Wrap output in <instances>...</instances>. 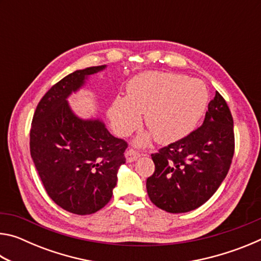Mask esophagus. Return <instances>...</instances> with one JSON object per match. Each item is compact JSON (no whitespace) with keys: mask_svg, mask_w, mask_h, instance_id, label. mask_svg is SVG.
<instances>
[{"mask_svg":"<svg viewBox=\"0 0 261 261\" xmlns=\"http://www.w3.org/2000/svg\"><path fill=\"white\" fill-rule=\"evenodd\" d=\"M139 156H140V153L138 151H136L135 148H129L125 152V158H126V161L127 162H134Z\"/></svg>","mask_w":261,"mask_h":261,"instance_id":"esophagus-1","label":"esophagus"}]
</instances>
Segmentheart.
<instances>
[{
    "instance_id": "1",
    "label": "heart",
    "mask_w": 261,
    "mask_h": 261,
    "mask_svg": "<svg viewBox=\"0 0 261 261\" xmlns=\"http://www.w3.org/2000/svg\"><path fill=\"white\" fill-rule=\"evenodd\" d=\"M210 92L199 79L169 72L149 71L132 78L125 96H117L108 110L118 136L131 135L141 123L158 143L170 144L196 129L206 112Z\"/></svg>"
}]
</instances>
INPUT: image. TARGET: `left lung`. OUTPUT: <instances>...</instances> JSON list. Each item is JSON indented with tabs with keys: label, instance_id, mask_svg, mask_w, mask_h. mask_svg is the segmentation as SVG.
Segmentation results:
<instances>
[{
	"label": "left lung",
	"instance_id": "8db88e82",
	"mask_svg": "<svg viewBox=\"0 0 261 261\" xmlns=\"http://www.w3.org/2000/svg\"><path fill=\"white\" fill-rule=\"evenodd\" d=\"M233 152L231 112L216 91L198 129L151 154L155 170L146 180L149 199L169 213L198 208L226 178Z\"/></svg>",
	"mask_w": 261,
	"mask_h": 261
}]
</instances>
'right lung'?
<instances>
[{"label": "right lung", "instance_id": "add662e5", "mask_svg": "<svg viewBox=\"0 0 261 261\" xmlns=\"http://www.w3.org/2000/svg\"><path fill=\"white\" fill-rule=\"evenodd\" d=\"M106 65L77 70L42 96L30 131L31 156L48 196L70 213L86 215L108 204L125 162L127 143L99 120H81L67 98Z\"/></svg>", "mask_w": 261, "mask_h": 261}]
</instances>
